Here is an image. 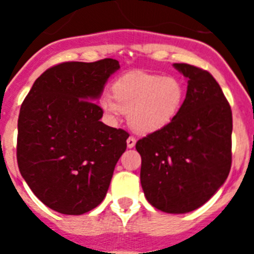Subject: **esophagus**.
Here are the masks:
<instances>
[{
    "label": "esophagus",
    "instance_id": "1",
    "mask_svg": "<svg viewBox=\"0 0 254 254\" xmlns=\"http://www.w3.org/2000/svg\"><path fill=\"white\" fill-rule=\"evenodd\" d=\"M136 145V138L133 137V136H129L128 138H127V147H129V149H132V147Z\"/></svg>",
    "mask_w": 254,
    "mask_h": 254
}]
</instances>
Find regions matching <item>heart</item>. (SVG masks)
I'll list each match as a JSON object with an SVG mask.
<instances>
[{
  "instance_id": "b5f03b06",
  "label": "heart",
  "mask_w": 254,
  "mask_h": 254,
  "mask_svg": "<svg viewBox=\"0 0 254 254\" xmlns=\"http://www.w3.org/2000/svg\"><path fill=\"white\" fill-rule=\"evenodd\" d=\"M112 98H103L105 113L117 118L128 113L134 132L149 134L176 121L186 99V87L179 78L159 73L129 72L112 85Z\"/></svg>"
}]
</instances>
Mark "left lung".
I'll use <instances>...</instances> for the list:
<instances>
[{"mask_svg":"<svg viewBox=\"0 0 254 254\" xmlns=\"http://www.w3.org/2000/svg\"><path fill=\"white\" fill-rule=\"evenodd\" d=\"M188 78L181 113L168 127L136 143L147 201L168 214H186L207 202L232 167V108L210 72L174 64Z\"/></svg>","mask_w":254,"mask_h":254,"instance_id":"obj_1","label":"left lung"}]
</instances>
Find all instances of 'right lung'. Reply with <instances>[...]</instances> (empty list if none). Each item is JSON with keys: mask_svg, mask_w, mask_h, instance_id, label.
Returning <instances> with one entry per match:
<instances>
[{"mask_svg": "<svg viewBox=\"0 0 254 254\" xmlns=\"http://www.w3.org/2000/svg\"><path fill=\"white\" fill-rule=\"evenodd\" d=\"M118 61L64 62L44 71L17 121L19 170L33 193L64 215H82L104 199L128 132L100 122L95 102Z\"/></svg>", "mask_w": 254, "mask_h": 254, "instance_id": "right-lung-1", "label": "right lung"}]
</instances>
